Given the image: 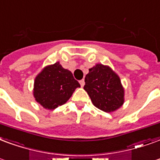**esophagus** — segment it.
I'll list each match as a JSON object with an SVG mask.
<instances>
[{"label": "esophagus", "mask_w": 160, "mask_h": 160, "mask_svg": "<svg viewBox=\"0 0 160 160\" xmlns=\"http://www.w3.org/2000/svg\"><path fill=\"white\" fill-rule=\"evenodd\" d=\"M80 86H82V87H83L84 86H85V80H81L80 81Z\"/></svg>", "instance_id": "1"}]
</instances>
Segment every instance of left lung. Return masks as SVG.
<instances>
[{
  "instance_id": "left-lung-1",
  "label": "left lung",
  "mask_w": 160,
  "mask_h": 160,
  "mask_svg": "<svg viewBox=\"0 0 160 160\" xmlns=\"http://www.w3.org/2000/svg\"><path fill=\"white\" fill-rule=\"evenodd\" d=\"M84 89L93 105L107 113L114 112L125 102V89L118 74L108 65L97 63L89 68Z\"/></svg>"
}]
</instances>
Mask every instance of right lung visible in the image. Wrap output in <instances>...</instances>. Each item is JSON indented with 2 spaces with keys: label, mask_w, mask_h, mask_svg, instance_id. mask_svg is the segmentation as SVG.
Masks as SVG:
<instances>
[{
  "label": "right lung",
  "mask_w": 160,
  "mask_h": 160,
  "mask_svg": "<svg viewBox=\"0 0 160 160\" xmlns=\"http://www.w3.org/2000/svg\"><path fill=\"white\" fill-rule=\"evenodd\" d=\"M80 85L73 74L63 68L60 62L47 65L36 75L33 95L35 101L48 110H52L67 102Z\"/></svg>",
  "instance_id": "obj_1"
}]
</instances>
